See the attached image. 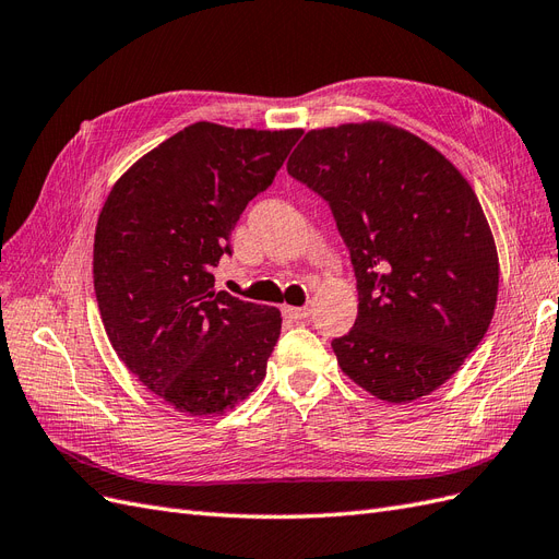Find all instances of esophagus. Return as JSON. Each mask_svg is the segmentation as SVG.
Here are the masks:
<instances>
[{
    "label": "esophagus",
    "instance_id": "1",
    "mask_svg": "<svg viewBox=\"0 0 559 559\" xmlns=\"http://www.w3.org/2000/svg\"><path fill=\"white\" fill-rule=\"evenodd\" d=\"M282 312H284V317H289L294 321H306L310 317V308H289V306H286Z\"/></svg>",
    "mask_w": 559,
    "mask_h": 559
}]
</instances>
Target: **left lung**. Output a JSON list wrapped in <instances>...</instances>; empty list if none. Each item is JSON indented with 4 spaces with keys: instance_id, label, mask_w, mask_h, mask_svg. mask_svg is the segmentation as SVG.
<instances>
[{
    "instance_id": "obj_1",
    "label": "left lung",
    "mask_w": 559,
    "mask_h": 559,
    "mask_svg": "<svg viewBox=\"0 0 559 559\" xmlns=\"http://www.w3.org/2000/svg\"><path fill=\"white\" fill-rule=\"evenodd\" d=\"M286 173L329 202L357 277V321L331 343L337 364L382 401L427 396L497 306V247L476 193L443 154L386 123L310 130Z\"/></svg>"
}]
</instances>
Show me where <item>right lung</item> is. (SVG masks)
<instances>
[{
    "label": "right lung",
    "instance_id": "add662e5",
    "mask_svg": "<svg viewBox=\"0 0 559 559\" xmlns=\"http://www.w3.org/2000/svg\"><path fill=\"white\" fill-rule=\"evenodd\" d=\"M300 134L189 126L134 163L99 212L93 282L105 331L179 413H224L265 378L280 310L214 292V267Z\"/></svg>",
    "mask_w": 559,
    "mask_h": 559
}]
</instances>
